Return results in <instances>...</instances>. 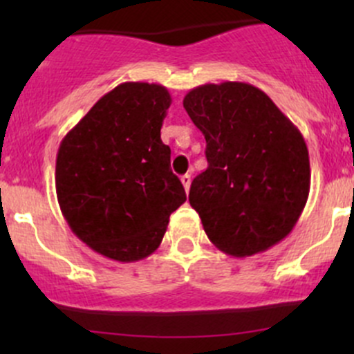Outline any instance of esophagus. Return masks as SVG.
I'll return each mask as SVG.
<instances>
[{"mask_svg": "<svg viewBox=\"0 0 354 354\" xmlns=\"http://www.w3.org/2000/svg\"><path fill=\"white\" fill-rule=\"evenodd\" d=\"M181 183H183V187H185V190H190V185H192V176L190 174H183V176H181Z\"/></svg>", "mask_w": 354, "mask_h": 354, "instance_id": "esophagus-1", "label": "esophagus"}]
</instances>
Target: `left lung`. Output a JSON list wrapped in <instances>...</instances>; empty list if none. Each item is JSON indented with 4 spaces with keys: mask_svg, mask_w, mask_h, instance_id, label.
I'll return each mask as SVG.
<instances>
[{
    "mask_svg": "<svg viewBox=\"0 0 354 354\" xmlns=\"http://www.w3.org/2000/svg\"><path fill=\"white\" fill-rule=\"evenodd\" d=\"M183 108L207 142L205 171L190 187V205L221 252L250 257L288 236L310 192L301 131L272 99L245 82L192 88Z\"/></svg>",
    "mask_w": 354,
    "mask_h": 354,
    "instance_id": "obj_1",
    "label": "left lung"
}]
</instances>
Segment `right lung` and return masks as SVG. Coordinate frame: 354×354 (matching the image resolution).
I'll use <instances>...</instances> for the list:
<instances>
[{
  "label": "right lung",
  "mask_w": 354,
  "mask_h": 354,
  "mask_svg": "<svg viewBox=\"0 0 354 354\" xmlns=\"http://www.w3.org/2000/svg\"><path fill=\"white\" fill-rule=\"evenodd\" d=\"M166 87L124 82L102 95L65 135L56 156L63 217L85 245L118 262L159 248L169 216L187 200L171 171L160 127Z\"/></svg>",
  "instance_id": "obj_1"
}]
</instances>
